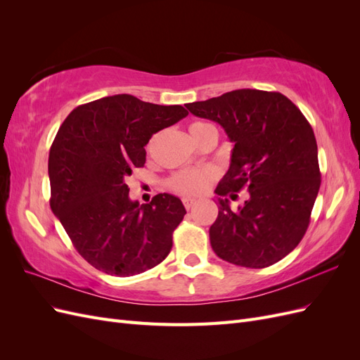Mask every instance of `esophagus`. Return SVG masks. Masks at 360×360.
Instances as JSON below:
<instances>
[{
	"label": "esophagus",
	"instance_id": "1",
	"mask_svg": "<svg viewBox=\"0 0 360 360\" xmlns=\"http://www.w3.org/2000/svg\"><path fill=\"white\" fill-rule=\"evenodd\" d=\"M195 202H197V200H195V198H191V197H184V198H183V204H184V207H186L188 210L191 209V207H192Z\"/></svg>",
	"mask_w": 360,
	"mask_h": 360
}]
</instances>
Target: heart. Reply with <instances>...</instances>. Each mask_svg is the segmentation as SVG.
Masks as SVG:
<instances>
[{"label": "heart", "instance_id": "1", "mask_svg": "<svg viewBox=\"0 0 360 360\" xmlns=\"http://www.w3.org/2000/svg\"><path fill=\"white\" fill-rule=\"evenodd\" d=\"M207 132H217V130L212 123L207 122H193L189 126L192 141H197ZM214 177L216 172L210 168L181 169L169 177L168 188L180 195H184V197H195V195H200L209 188Z\"/></svg>", "mask_w": 360, "mask_h": 360}]
</instances>
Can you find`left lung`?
Segmentation results:
<instances>
[{
  "instance_id": "obj_1",
  "label": "left lung",
  "mask_w": 360,
  "mask_h": 360,
  "mask_svg": "<svg viewBox=\"0 0 360 360\" xmlns=\"http://www.w3.org/2000/svg\"><path fill=\"white\" fill-rule=\"evenodd\" d=\"M186 108L221 124L234 143L230 169L214 191L221 197L209 231L214 254L250 269L278 263L307 233L321 184L308 120L284 94L250 89ZM243 187L250 198L233 211L226 197L236 198Z\"/></svg>"
}]
</instances>
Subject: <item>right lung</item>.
Returning a JSON list of instances; mask_svg holds the SVG:
<instances>
[{
    "mask_svg": "<svg viewBox=\"0 0 360 360\" xmlns=\"http://www.w3.org/2000/svg\"><path fill=\"white\" fill-rule=\"evenodd\" d=\"M186 115L180 105L115 94L79 105L60 126L48 162L51 209L81 257L103 274L134 276L168 257L184 205L169 193L132 201L126 179L144 167L153 134Z\"/></svg>",
    "mask_w": 360,
    "mask_h": 360,
    "instance_id": "1",
    "label": "right lung"
}]
</instances>
